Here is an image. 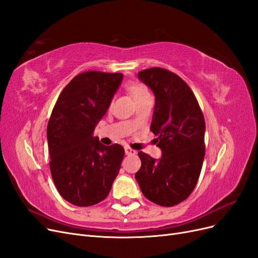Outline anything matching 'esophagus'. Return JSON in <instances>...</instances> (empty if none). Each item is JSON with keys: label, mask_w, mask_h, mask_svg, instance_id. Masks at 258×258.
Instances as JSON below:
<instances>
[{"label": "esophagus", "mask_w": 258, "mask_h": 258, "mask_svg": "<svg viewBox=\"0 0 258 258\" xmlns=\"http://www.w3.org/2000/svg\"><path fill=\"white\" fill-rule=\"evenodd\" d=\"M125 153H126V155H136L137 154V150L130 148L129 146H126L125 147Z\"/></svg>", "instance_id": "1"}]
</instances>
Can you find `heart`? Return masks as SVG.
Instances as JSON below:
<instances>
[{
  "label": "heart",
  "mask_w": 258,
  "mask_h": 258,
  "mask_svg": "<svg viewBox=\"0 0 258 258\" xmlns=\"http://www.w3.org/2000/svg\"><path fill=\"white\" fill-rule=\"evenodd\" d=\"M127 90L129 91V93L132 95V97L135 98L137 102L149 96L147 87L144 84L139 83V82H131L127 84Z\"/></svg>",
  "instance_id": "heart-1"
}]
</instances>
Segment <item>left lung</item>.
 Listing matches in <instances>:
<instances>
[{"instance_id": "8db88e82", "label": "left lung", "mask_w": 258, "mask_h": 258, "mask_svg": "<svg viewBox=\"0 0 258 258\" xmlns=\"http://www.w3.org/2000/svg\"><path fill=\"white\" fill-rule=\"evenodd\" d=\"M139 78L155 94L150 131L158 137L162 157L157 161L139 152L142 165L136 179L146 199L172 207L188 199L198 183L205 157V118L197 97L179 76L154 67L142 70Z\"/></svg>"}]
</instances>
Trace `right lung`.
I'll use <instances>...</instances> for the list:
<instances>
[{"mask_svg": "<svg viewBox=\"0 0 258 258\" xmlns=\"http://www.w3.org/2000/svg\"><path fill=\"white\" fill-rule=\"evenodd\" d=\"M122 80L121 74L85 72L61 93L47 127L50 171L60 197L79 207L103 201L118 175L125 149L93 137Z\"/></svg>", "mask_w": 258, "mask_h": 258, "instance_id": "add662e5", "label": "right lung"}]
</instances>
